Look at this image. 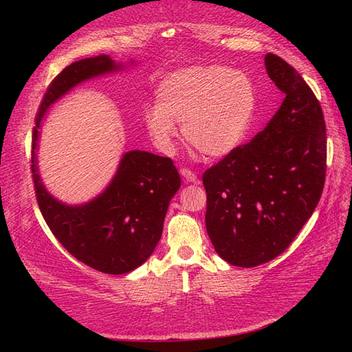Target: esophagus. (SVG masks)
<instances>
[{"instance_id":"34e87169","label":"esophagus","mask_w":352,"mask_h":352,"mask_svg":"<svg viewBox=\"0 0 352 352\" xmlns=\"http://www.w3.org/2000/svg\"><path fill=\"white\" fill-rule=\"evenodd\" d=\"M180 175L186 180V182H197V175L190 168H180Z\"/></svg>"}]
</instances>
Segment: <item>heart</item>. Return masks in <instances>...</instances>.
I'll return each mask as SVG.
<instances>
[{"mask_svg":"<svg viewBox=\"0 0 352 352\" xmlns=\"http://www.w3.org/2000/svg\"><path fill=\"white\" fill-rule=\"evenodd\" d=\"M155 104L144 111L148 133L163 150L173 146L184 123L185 140L208 158L236 151L255 114L251 79L223 66H194L168 73L157 83Z\"/></svg>","mask_w":352,"mask_h":352,"instance_id":"b5f03b06","label":"heart"}]
</instances>
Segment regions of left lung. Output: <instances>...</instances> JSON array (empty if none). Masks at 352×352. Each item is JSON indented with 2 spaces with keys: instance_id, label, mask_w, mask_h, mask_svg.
Masks as SVG:
<instances>
[{
  "instance_id": "obj_1",
  "label": "left lung",
  "mask_w": 352,
  "mask_h": 352,
  "mask_svg": "<svg viewBox=\"0 0 352 352\" xmlns=\"http://www.w3.org/2000/svg\"><path fill=\"white\" fill-rule=\"evenodd\" d=\"M265 70L285 100L248 144L202 176L206 226L216 252L232 265L255 267L278 257L311 217L326 177V124L320 102L276 54Z\"/></svg>"
}]
</instances>
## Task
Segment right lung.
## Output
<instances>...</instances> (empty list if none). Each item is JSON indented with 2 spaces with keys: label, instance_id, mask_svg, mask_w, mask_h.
<instances>
[{
  "label": "right lung",
  "instance_id": "add662e5",
  "mask_svg": "<svg viewBox=\"0 0 352 352\" xmlns=\"http://www.w3.org/2000/svg\"><path fill=\"white\" fill-rule=\"evenodd\" d=\"M119 69L109 56L79 60L63 69L44 94L32 132L30 168L44 220L74 258L107 274L129 273L153 254L170 199L180 188L177 168L168 157L129 151L101 195L83 206H66L42 185L35 151L41 120L51 104L78 83Z\"/></svg>",
  "mask_w": 352,
  "mask_h": 352
}]
</instances>
